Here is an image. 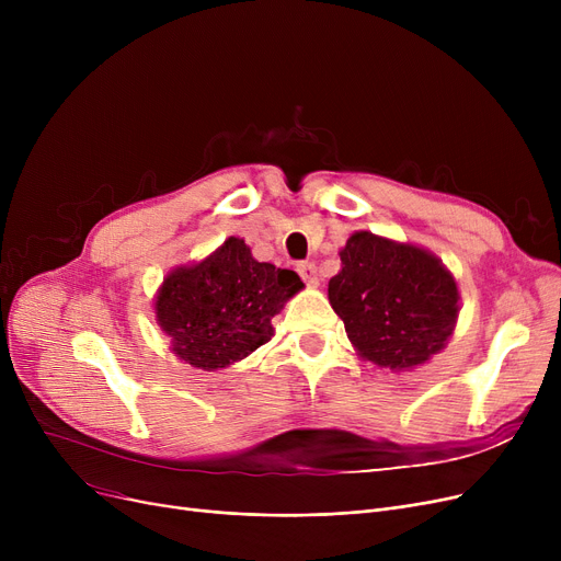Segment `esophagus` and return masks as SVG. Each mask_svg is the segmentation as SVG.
<instances>
[{
  "label": "esophagus",
  "instance_id": "34e87169",
  "mask_svg": "<svg viewBox=\"0 0 561 561\" xmlns=\"http://www.w3.org/2000/svg\"><path fill=\"white\" fill-rule=\"evenodd\" d=\"M298 273L307 286H318V268L313 263H300Z\"/></svg>",
  "mask_w": 561,
  "mask_h": 561
}]
</instances>
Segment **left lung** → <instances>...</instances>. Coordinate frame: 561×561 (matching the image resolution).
<instances>
[{"mask_svg": "<svg viewBox=\"0 0 561 561\" xmlns=\"http://www.w3.org/2000/svg\"><path fill=\"white\" fill-rule=\"evenodd\" d=\"M339 254L328 296L362 359L400 373L448 345L459 290L438 256L370 231L352 233Z\"/></svg>", "mask_w": 561, "mask_h": 561, "instance_id": "obj_1", "label": "left lung"}]
</instances>
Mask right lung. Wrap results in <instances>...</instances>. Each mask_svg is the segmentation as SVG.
<instances>
[{"mask_svg": "<svg viewBox=\"0 0 561 561\" xmlns=\"http://www.w3.org/2000/svg\"><path fill=\"white\" fill-rule=\"evenodd\" d=\"M302 288L298 273L256 261L243 239L229 236L199 263L168 273L154 311L176 357L218 370L268 343L271 318Z\"/></svg>", "mask_w": 561, "mask_h": 561, "instance_id": "right-lung-1", "label": "right lung"}]
</instances>
